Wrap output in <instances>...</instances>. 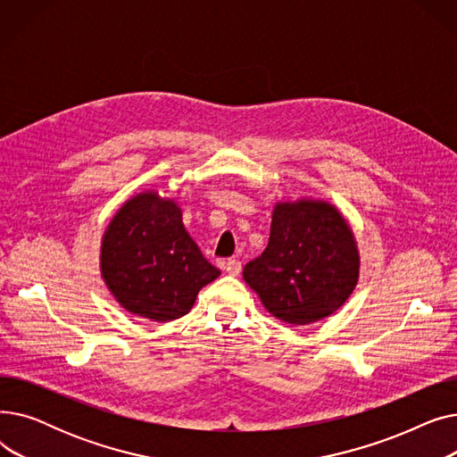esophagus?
I'll return each instance as SVG.
<instances>
[{
    "mask_svg": "<svg viewBox=\"0 0 457 457\" xmlns=\"http://www.w3.org/2000/svg\"><path fill=\"white\" fill-rule=\"evenodd\" d=\"M224 270H226L229 276H238V274H241V270H243L241 261H238V259H228L226 265H224Z\"/></svg>",
    "mask_w": 457,
    "mask_h": 457,
    "instance_id": "esophagus-1",
    "label": "esophagus"
}]
</instances>
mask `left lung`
I'll use <instances>...</instances> for the list:
<instances>
[{
	"instance_id": "obj_1",
	"label": "left lung",
	"mask_w": 457,
	"mask_h": 457,
	"mask_svg": "<svg viewBox=\"0 0 457 457\" xmlns=\"http://www.w3.org/2000/svg\"><path fill=\"white\" fill-rule=\"evenodd\" d=\"M357 241L329 202H276L269 246L243 278L269 313L287 324L319 322L341 309L359 281Z\"/></svg>"
}]
</instances>
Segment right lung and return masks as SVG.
I'll return each instance as SVG.
<instances>
[{
    "label": "right lung",
    "instance_id": "add662e5",
    "mask_svg": "<svg viewBox=\"0 0 457 457\" xmlns=\"http://www.w3.org/2000/svg\"><path fill=\"white\" fill-rule=\"evenodd\" d=\"M100 272L120 305L154 322L187 315L202 287L220 276L187 233L176 200L152 188L114 212L102 237Z\"/></svg>",
    "mask_w": 457,
    "mask_h": 457
}]
</instances>
